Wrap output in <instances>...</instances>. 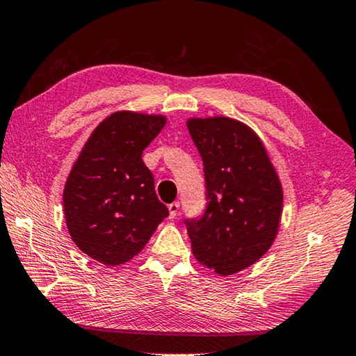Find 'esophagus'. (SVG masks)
Segmentation results:
<instances>
[{
    "label": "esophagus",
    "instance_id": "esophagus-1",
    "mask_svg": "<svg viewBox=\"0 0 356 356\" xmlns=\"http://www.w3.org/2000/svg\"><path fill=\"white\" fill-rule=\"evenodd\" d=\"M178 210H179V202L178 201L169 204V215H170V218H177Z\"/></svg>",
    "mask_w": 356,
    "mask_h": 356
}]
</instances>
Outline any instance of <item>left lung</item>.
Returning a JSON list of instances; mask_svg holds the SVG:
<instances>
[{
	"instance_id": "left-lung-1",
	"label": "left lung",
	"mask_w": 356,
	"mask_h": 356,
	"mask_svg": "<svg viewBox=\"0 0 356 356\" xmlns=\"http://www.w3.org/2000/svg\"><path fill=\"white\" fill-rule=\"evenodd\" d=\"M204 163L207 205L186 218L195 257L220 275L252 265L277 233L283 193L264 145L248 126L227 117L187 123Z\"/></svg>"
}]
</instances>
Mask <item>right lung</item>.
Listing matches in <instances>:
<instances>
[{
	"mask_svg": "<svg viewBox=\"0 0 356 356\" xmlns=\"http://www.w3.org/2000/svg\"><path fill=\"white\" fill-rule=\"evenodd\" d=\"M164 124L161 115H109L71 169L64 191L67 227L73 242L94 260L111 266L128 262L169 216L141 160Z\"/></svg>",
	"mask_w": 356,
	"mask_h": 356,
	"instance_id": "1",
	"label": "right lung"
}]
</instances>
